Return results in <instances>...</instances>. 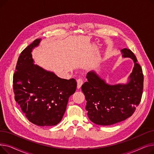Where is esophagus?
I'll return each mask as SVG.
<instances>
[{
  "instance_id": "obj_1",
  "label": "esophagus",
  "mask_w": 154,
  "mask_h": 154,
  "mask_svg": "<svg viewBox=\"0 0 154 154\" xmlns=\"http://www.w3.org/2000/svg\"><path fill=\"white\" fill-rule=\"evenodd\" d=\"M77 88L79 89V88H80V87H81V86H82V85L83 84V80H82V79H79L77 80Z\"/></svg>"
}]
</instances>
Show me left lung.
Segmentation results:
<instances>
[{
	"label": "left lung",
	"instance_id": "obj_1",
	"mask_svg": "<svg viewBox=\"0 0 154 154\" xmlns=\"http://www.w3.org/2000/svg\"><path fill=\"white\" fill-rule=\"evenodd\" d=\"M123 58L133 60L134 66L125 84H107L95 70L88 72L82 85L87 116L92 122L110 125L130 117L141 100L143 75L134 54L128 48L120 51Z\"/></svg>",
	"mask_w": 154,
	"mask_h": 154
}]
</instances>
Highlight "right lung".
Wrapping results in <instances>:
<instances>
[{"mask_svg":"<svg viewBox=\"0 0 154 154\" xmlns=\"http://www.w3.org/2000/svg\"><path fill=\"white\" fill-rule=\"evenodd\" d=\"M37 38L20 54L13 77L15 100L30 122L38 126L58 124L69 99L77 88L74 79H61L34 64L32 52L39 45Z\"/></svg>","mask_w":154,"mask_h":154,"instance_id":"add662e5","label":"right lung"}]
</instances>
